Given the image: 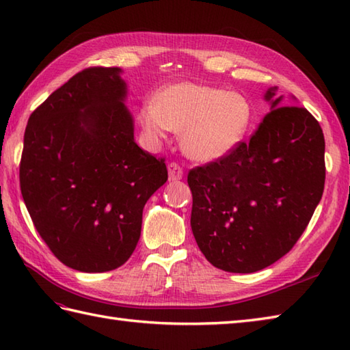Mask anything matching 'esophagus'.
Instances as JSON below:
<instances>
[{"label": "esophagus", "mask_w": 350, "mask_h": 350, "mask_svg": "<svg viewBox=\"0 0 350 350\" xmlns=\"http://www.w3.org/2000/svg\"><path fill=\"white\" fill-rule=\"evenodd\" d=\"M183 177V168L177 162L168 163V179L170 180H180Z\"/></svg>", "instance_id": "34e87169"}]
</instances>
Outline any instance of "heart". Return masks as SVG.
I'll return each mask as SVG.
<instances>
[{"instance_id": "obj_1", "label": "heart", "mask_w": 350, "mask_h": 350, "mask_svg": "<svg viewBox=\"0 0 350 350\" xmlns=\"http://www.w3.org/2000/svg\"><path fill=\"white\" fill-rule=\"evenodd\" d=\"M252 117L248 99L239 92L182 83L162 90L139 109V123L153 138L170 131L182 133V147L192 159L224 158L247 135Z\"/></svg>"}]
</instances>
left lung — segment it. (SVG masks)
Masks as SVG:
<instances>
[{
	"instance_id": "1",
	"label": "left lung",
	"mask_w": 350,
	"mask_h": 350,
	"mask_svg": "<svg viewBox=\"0 0 350 350\" xmlns=\"http://www.w3.org/2000/svg\"><path fill=\"white\" fill-rule=\"evenodd\" d=\"M272 102L254 133L233 152L189 170L191 227L218 269L251 273L295 247L325 187V138L308 109Z\"/></svg>"
}]
</instances>
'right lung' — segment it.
<instances>
[{
	"label": "right lung",
	"mask_w": 350,
	"mask_h": 350,
	"mask_svg": "<svg viewBox=\"0 0 350 350\" xmlns=\"http://www.w3.org/2000/svg\"><path fill=\"white\" fill-rule=\"evenodd\" d=\"M118 68H87L28 118L21 192L43 242L66 266L107 272L128 260L143 209L168 179L165 158L133 141Z\"/></svg>",
	"instance_id": "add662e5"
}]
</instances>
